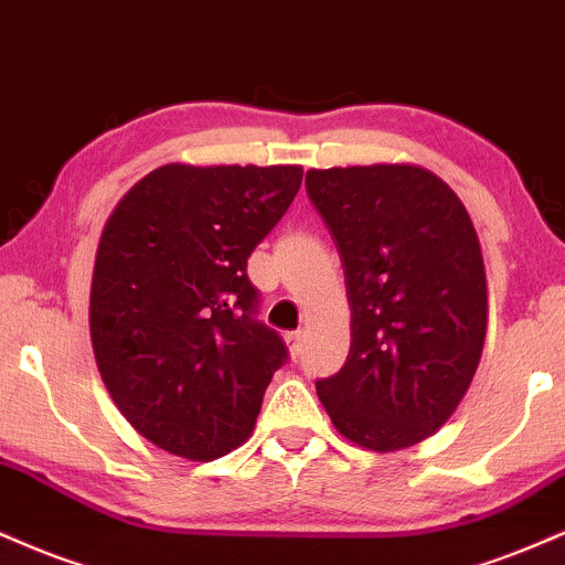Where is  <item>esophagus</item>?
<instances>
[{"label": "esophagus", "mask_w": 565, "mask_h": 565, "mask_svg": "<svg viewBox=\"0 0 565 565\" xmlns=\"http://www.w3.org/2000/svg\"><path fill=\"white\" fill-rule=\"evenodd\" d=\"M301 343H303V330H290V333H285V347H288L290 356L301 354Z\"/></svg>", "instance_id": "1"}]
</instances>
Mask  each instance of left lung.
Masks as SVG:
<instances>
[{
    "label": "left lung",
    "mask_w": 565,
    "mask_h": 565,
    "mask_svg": "<svg viewBox=\"0 0 565 565\" xmlns=\"http://www.w3.org/2000/svg\"><path fill=\"white\" fill-rule=\"evenodd\" d=\"M341 254L349 360L317 381L349 441L396 452L434 436L468 394L487 341L479 235L455 190L415 163L307 171Z\"/></svg>",
    "instance_id": "8db88e82"
}]
</instances>
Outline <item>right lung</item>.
I'll list each match as a JSON object with an SVG mask.
<instances>
[{"label": "right lung", "mask_w": 565, "mask_h": 565, "mask_svg": "<svg viewBox=\"0 0 565 565\" xmlns=\"http://www.w3.org/2000/svg\"><path fill=\"white\" fill-rule=\"evenodd\" d=\"M301 177L294 163H166L105 222L92 271V351L110 399L163 452L209 462L254 430L288 351L254 320L245 264Z\"/></svg>", "instance_id": "obj_1"}]
</instances>
